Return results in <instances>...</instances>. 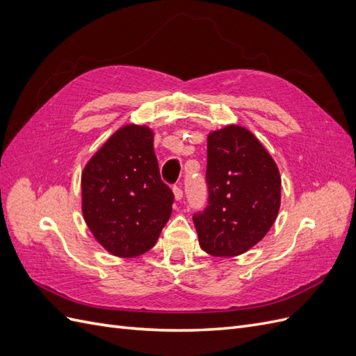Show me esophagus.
Here are the masks:
<instances>
[{
  "mask_svg": "<svg viewBox=\"0 0 356 356\" xmlns=\"http://www.w3.org/2000/svg\"><path fill=\"white\" fill-rule=\"evenodd\" d=\"M182 196H184V195H182V190L179 188V187H174V197H175V200H182Z\"/></svg>",
  "mask_w": 356,
  "mask_h": 356,
  "instance_id": "obj_1",
  "label": "esophagus"
}]
</instances>
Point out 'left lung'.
Returning <instances> with one entry per match:
<instances>
[{
  "instance_id": "obj_1",
  "label": "left lung",
  "mask_w": 356,
  "mask_h": 356,
  "mask_svg": "<svg viewBox=\"0 0 356 356\" xmlns=\"http://www.w3.org/2000/svg\"><path fill=\"white\" fill-rule=\"evenodd\" d=\"M208 207L193 217L199 245L213 257L250 251L281 208V174L258 138L239 124L208 134Z\"/></svg>"
}]
</instances>
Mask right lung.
<instances>
[{"instance_id":"obj_1","label":"right lung","mask_w":356,"mask_h":356,"mask_svg":"<svg viewBox=\"0 0 356 356\" xmlns=\"http://www.w3.org/2000/svg\"><path fill=\"white\" fill-rule=\"evenodd\" d=\"M174 195L160 179L154 132L124 124L106 139L81 172V212L95 241L120 258L156 245Z\"/></svg>"}]
</instances>
